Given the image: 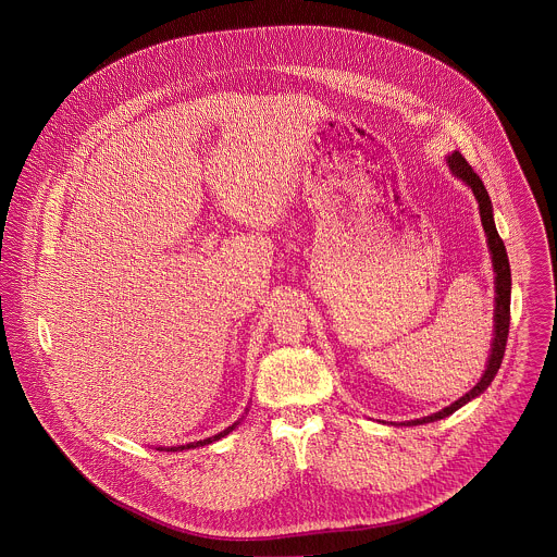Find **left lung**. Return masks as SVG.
<instances>
[{
	"mask_svg": "<svg viewBox=\"0 0 557 557\" xmlns=\"http://www.w3.org/2000/svg\"><path fill=\"white\" fill-rule=\"evenodd\" d=\"M446 164H448V169L453 171V175L457 180H461L468 188H472V193L476 197L480 221H482V230H484V236H486V246H488V255H491V263H493V272H495V311H493V321L495 323H493L491 354H488V360H486L482 377L478 380L476 386L470 393H466L463 397L457 398L448 407L440 409L437 413L400 422V426H416V424H426V422H435V420L448 418L450 413L461 409L472 398L480 397L491 386L493 377L497 375L502 358H504V351H506V338H508V325H510V285L512 283H510V263H508L506 246H504V242L499 238V234L495 230V221H493V203L488 199V193H486L482 180L474 173L472 164L463 159L461 152L448 154L446 157Z\"/></svg>",
	"mask_w": 557,
	"mask_h": 557,
	"instance_id": "8db88e82",
	"label": "left lung"
}]
</instances>
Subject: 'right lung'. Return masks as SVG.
<instances>
[{
	"label": "right lung",
	"instance_id": "right-lung-1",
	"mask_svg": "<svg viewBox=\"0 0 557 557\" xmlns=\"http://www.w3.org/2000/svg\"><path fill=\"white\" fill-rule=\"evenodd\" d=\"M239 420H236L232 426H227L225 431H221V433H216V435H212V437H206V440H199V442H190V444H184V446H171V448H159V450H166V453H177V450H188V448H199V446H208V444H214V442H219L221 437H225V435H230L236 426H238Z\"/></svg>",
	"mask_w": 557,
	"mask_h": 557
}]
</instances>
